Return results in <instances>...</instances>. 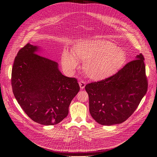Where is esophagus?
<instances>
[{"instance_id":"esophagus-1","label":"esophagus","mask_w":157,"mask_h":157,"mask_svg":"<svg viewBox=\"0 0 157 157\" xmlns=\"http://www.w3.org/2000/svg\"><path fill=\"white\" fill-rule=\"evenodd\" d=\"M79 86H80V88L81 89H84L85 87V86H86V83L85 82H84L83 81H81L79 82Z\"/></svg>"}]
</instances>
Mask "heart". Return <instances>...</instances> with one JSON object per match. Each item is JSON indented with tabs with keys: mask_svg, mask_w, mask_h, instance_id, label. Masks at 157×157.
<instances>
[{
	"mask_svg": "<svg viewBox=\"0 0 157 157\" xmlns=\"http://www.w3.org/2000/svg\"><path fill=\"white\" fill-rule=\"evenodd\" d=\"M76 59L84 62V71L89 78L100 81L116 74L124 64L126 55L113 43L97 39L78 42L73 52L63 50L62 63L66 70L74 71L78 68Z\"/></svg>",
	"mask_w": 157,
	"mask_h": 157,
	"instance_id": "1",
	"label": "heart"
}]
</instances>
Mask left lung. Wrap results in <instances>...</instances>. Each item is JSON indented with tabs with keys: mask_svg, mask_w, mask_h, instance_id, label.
<instances>
[{
	"mask_svg": "<svg viewBox=\"0 0 157 157\" xmlns=\"http://www.w3.org/2000/svg\"><path fill=\"white\" fill-rule=\"evenodd\" d=\"M147 87L144 58L140 53L114 75L86 84L89 113L99 124H121L136 110Z\"/></svg>",
	"mask_w": 157,
	"mask_h": 157,
	"instance_id": "1",
	"label": "left lung"
}]
</instances>
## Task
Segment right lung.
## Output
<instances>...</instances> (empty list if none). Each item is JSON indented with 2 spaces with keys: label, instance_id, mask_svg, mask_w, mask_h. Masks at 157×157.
Wrapping results in <instances>:
<instances>
[{
  "label": "right lung",
  "instance_id": "add662e5",
  "mask_svg": "<svg viewBox=\"0 0 157 157\" xmlns=\"http://www.w3.org/2000/svg\"><path fill=\"white\" fill-rule=\"evenodd\" d=\"M39 49L27 43L18 51L12 70V91L32 120L52 125L68 116L79 86L76 78L62 75L56 62L37 54Z\"/></svg>",
  "mask_w": 157,
  "mask_h": 157
}]
</instances>
